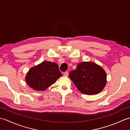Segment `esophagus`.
<instances>
[{"label": "esophagus", "instance_id": "34e87169", "mask_svg": "<svg viewBox=\"0 0 130 130\" xmlns=\"http://www.w3.org/2000/svg\"><path fill=\"white\" fill-rule=\"evenodd\" d=\"M63 75H64L65 76H68L69 75L68 72H67V71H66V72H65L64 74H63Z\"/></svg>", "mask_w": 130, "mask_h": 130}]
</instances>
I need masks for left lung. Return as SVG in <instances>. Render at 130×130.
Masks as SVG:
<instances>
[{"label":"left lung","mask_w":130,"mask_h":130,"mask_svg":"<svg viewBox=\"0 0 130 130\" xmlns=\"http://www.w3.org/2000/svg\"><path fill=\"white\" fill-rule=\"evenodd\" d=\"M69 78L81 93L87 95L101 92L107 83V74L101 66L94 62H82L76 69L71 71Z\"/></svg>","instance_id":"1"}]
</instances>
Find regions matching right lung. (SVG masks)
<instances>
[{"instance_id": "1", "label": "right lung", "mask_w": 130, "mask_h": 130, "mask_svg": "<svg viewBox=\"0 0 130 130\" xmlns=\"http://www.w3.org/2000/svg\"><path fill=\"white\" fill-rule=\"evenodd\" d=\"M62 76L56 63L47 61L31 68L25 77L26 83L33 89L43 91Z\"/></svg>"}]
</instances>
